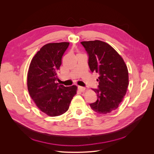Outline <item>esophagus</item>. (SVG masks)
Here are the masks:
<instances>
[{"label": "esophagus", "instance_id": "obj_1", "mask_svg": "<svg viewBox=\"0 0 154 154\" xmlns=\"http://www.w3.org/2000/svg\"><path fill=\"white\" fill-rule=\"evenodd\" d=\"M78 90L81 91V92H83L85 90V87H83V86H78Z\"/></svg>", "mask_w": 154, "mask_h": 154}]
</instances>
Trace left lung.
I'll return each instance as SVG.
<instances>
[{
	"label": "left lung",
	"instance_id": "1",
	"mask_svg": "<svg viewBox=\"0 0 154 154\" xmlns=\"http://www.w3.org/2000/svg\"><path fill=\"white\" fill-rule=\"evenodd\" d=\"M81 44L88 55L91 71L99 74L98 88L92 89L97 99L90 105L97 113H110L118 108L126 94L128 85L127 66L119 54L105 42L95 40Z\"/></svg>",
	"mask_w": 154,
	"mask_h": 154
}]
</instances>
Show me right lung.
Instances as JSON below:
<instances>
[{"mask_svg": "<svg viewBox=\"0 0 154 154\" xmlns=\"http://www.w3.org/2000/svg\"><path fill=\"white\" fill-rule=\"evenodd\" d=\"M69 42L49 43L33 58L28 72L27 87L30 97L41 112L48 116H60L68 111L77 93L75 85H58L57 73Z\"/></svg>", "mask_w": 154, "mask_h": 154, "instance_id": "add662e5", "label": "right lung"}]
</instances>
